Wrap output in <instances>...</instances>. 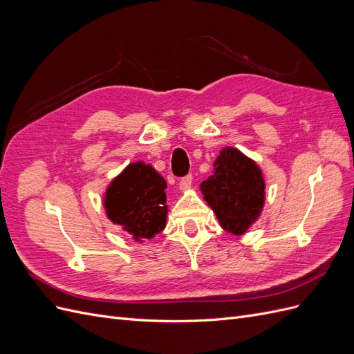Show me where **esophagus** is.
Listing matches in <instances>:
<instances>
[{"mask_svg": "<svg viewBox=\"0 0 354 354\" xmlns=\"http://www.w3.org/2000/svg\"><path fill=\"white\" fill-rule=\"evenodd\" d=\"M192 174H189V176H186V177H183L180 180V185H178V189L181 190V192H186L190 186H192Z\"/></svg>", "mask_w": 354, "mask_h": 354, "instance_id": "obj_1", "label": "esophagus"}]
</instances>
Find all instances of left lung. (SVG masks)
Segmentation results:
<instances>
[{"instance_id": "obj_1", "label": "left lung", "mask_w": 354, "mask_h": 354, "mask_svg": "<svg viewBox=\"0 0 354 354\" xmlns=\"http://www.w3.org/2000/svg\"><path fill=\"white\" fill-rule=\"evenodd\" d=\"M266 183L260 167L234 147L223 149L214 174L201 183L203 199L220 226L241 236L257 221L264 207Z\"/></svg>"}]
</instances>
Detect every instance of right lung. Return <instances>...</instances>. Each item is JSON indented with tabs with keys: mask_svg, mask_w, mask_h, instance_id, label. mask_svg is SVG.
<instances>
[{
	"mask_svg": "<svg viewBox=\"0 0 354 354\" xmlns=\"http://www.w3.org/2000/svg\"><path fill=\"white\" fill-rule=\"evenodd\" d=\"M167 181L152 165L130 164L115 177L104 194L106 216L134 241L152 239L165 229Z\"/></svg>",
	"mask_w": 354,
	"mask_h": 354,
	"instance_id": "1",
	"label": "right lung"
}]
</instances>
